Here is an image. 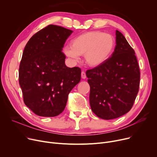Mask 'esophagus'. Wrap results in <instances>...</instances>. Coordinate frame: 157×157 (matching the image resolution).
I'll return each mask as SVG.
<instances>
[{"instance_id":"1","label":"esophagus","mask_w":157,"mask_h":157,"mask_svg":"<svg viewBox=\"0 0 157 157\" xmlns=\"http://www.w3.org/2000/svg\"><path fill=\"white\" fill-rule=\"evenodd\" d=\"M86 78V73L84 71H82L81 72V78L82 79H85Z\"/></svg>"}]
</instances>
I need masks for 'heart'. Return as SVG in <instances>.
I'll return each mask as SVG.
<instances>
[{"instance_id": "1", "label": "heart", "mask_w": 157, "mask_h": 157, "mask_svg": "<svg viewBox=\"0 0 157 157\" xmlns=\"http://www.w3.org/2000/svg\"><path fill=\"white\" fill-rule=\"evenodd\" d=\"M115 46L113 37L101 31L88 32L73 39L71 46L64 49V54L74 62L79 60V55L91 67H97L109 60Z\"/></svg>"}]
</instances>
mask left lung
I'll list each match as a JSON object with an SVG mask.
<instances>
[{
	"label": "left lung",
	"mask_w": 157,
	"mask_h": 157,
	"mask_svg": "<svg viewBox=\"0 0 157 157\" xmlns=\"http://www.w3.org/2000/svg\"><path fill=\"white\" fill-rule=\"evenodd\" d=\"M90 104L98 118L112 120L128 113L139 92L140 71L135 52L116 30V46L109 60L86 72Z\"/></svg>",
	"instance_id": "left-lung-1"
}]
</instances>
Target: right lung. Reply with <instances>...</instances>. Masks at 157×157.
Segmentation results:
<instances>
[{
  "label": "right lung",
  "mask_w": 157,
  "mask_h": 157,
  "mask_svg": "<svg viewBox=\"0 0 157 157\" xmlns=\"http://www.w3.org/2000/svg\"><path fill=\"white\" fill-rule=\"evenodd\" d=\"M73 32L49 25L33 36L23 53L19 83L23 101L40 117H53L65 109L68 95L81 79V69L68 67L62 49Z\"/></svg>",
  "instance_id": "right-lung-1"
}]
</instances>
